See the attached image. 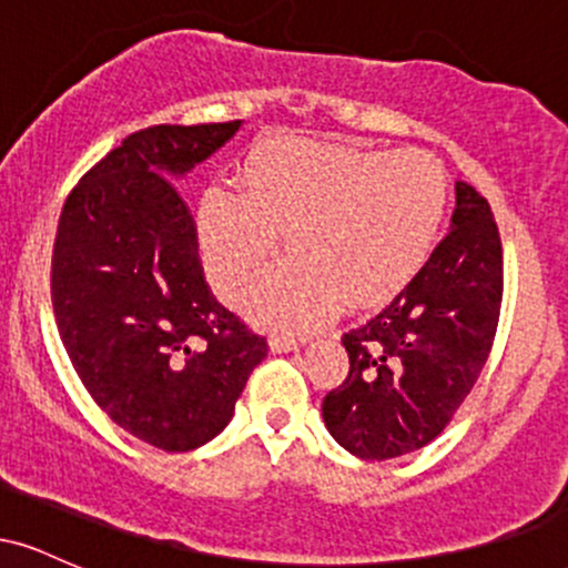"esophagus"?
Instances as JSON below:
<instances>
[{
  "label": "esophagus",
  "instance_id": "1",
  "mask_svg": "<svg viewBox=\"0 0 568 568\" xmlns=\"http://www.w3.org/2000/svg\"><path fill=\"white\" fill-rule=\"evenodd\" d=\"M306 338H291V336H272L270 338V349L272 352H293L298 347H304Z\"/></svg>",
  "mask_w": 568,
  "mask_h": 568
}]
</instances>
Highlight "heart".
<instances>
[{
    "label": "heart",
    "mask_w": 568,
    "mask_h": 568,
    "mask_svg": "<svg viewBox=\"0 0 568 568\" xmlns=\"http://www.w3.org/2000/svg\"><path fill=\"white\" fill-rule=\"evenodd\" d=\"M448 205L446 171L419 149L272 139L247 154L240 194L211 189L197 234L216 288L240 302L270 275L277 234L291 262L251 302L266 325L306 331L389 302L419 275Z\"/></svg>",
    "instance_id": "1"
}]
</instances>
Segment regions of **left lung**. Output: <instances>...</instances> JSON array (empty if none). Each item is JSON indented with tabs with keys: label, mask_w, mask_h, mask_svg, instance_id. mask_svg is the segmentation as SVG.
<instances>
[{
	"label": "left lung",
	"mask_w": 568,
	"mask_h": 568,
	"mask_svg": "<svg viewBox=\"0 0 568 568\" xmlns=\"http://www.w3.org/2000/svg\"><path fill=\"white\" fill-rule=\"evenodd\" d=\"M501 243L486 197L456 181L452 230L419 275L344 334L347 379L323 400L338 446L395 459L438 438L470 395L497 334Z\"/></svg>",
	"instance_id": "obj_1"
}]
</instances>
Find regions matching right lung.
Wrapping results in <instances>:
<instances>
[{"label": "right lung", "instance_id": "1", "mask_svg": "<svg viewBox=\"0 0 568 568\" xmlns=\"http://www.w3.org/2000/svg\"><path fill=\"white\" fill-rule=\"evenodd\" d=\"M243 120L128 135L69 194L53 251V306L71 366L125 433L162 452L205 446L232 422L266 357L207 288L197 230L173 181Z\"/></svg>", "mask_w": 568, "mask_h": 568}]
</instances>
